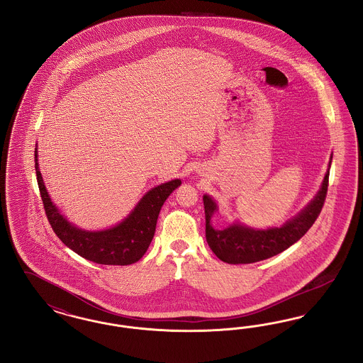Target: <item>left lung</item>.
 <instances>
[{"label":"left lung","mask_w":363,"mask_h":363,"mask_svg":"<svg viewBox=\"0 0 363 363\" xmlns=\"http://www.w3.org/2000/svg\"><path fill=\"white\" fill-rule=\"evenodd\" d=\"M331 160L320 189L315 198L298 214L286 220L280 228L259 230L234 222L222 230L214 228L211 225V218L218 211V204L210 195H203L206 240L214 255L228 264H253L279 255L298 241L315 223L322 211L328 187Z\"/></svg>","instance_id":"left-lung-1"}]
</instances>
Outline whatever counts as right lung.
Wrapping results in <instances>:
<instances>
[{
	"instance_id": "add662e5",
	"label": "right lung",
	"mask_w": 363,
	"mask_h": 363,
	"mask_svg": "<svg viewBox=\"0 0 363 363\" xmlns=\"http://www.w3.org/2000/svg\"><path fill=\"white\" fill-rule=\"evenodd\" d=\"M35 168L41 201L55 234L72 252L101 265H130L145 255L153 240L164 201L182 184L180 179H175L149 189L120 223L91 231L69 223L51 201L39 169L38 148L35 149Z\"/></svg>"
}]
</instances>
